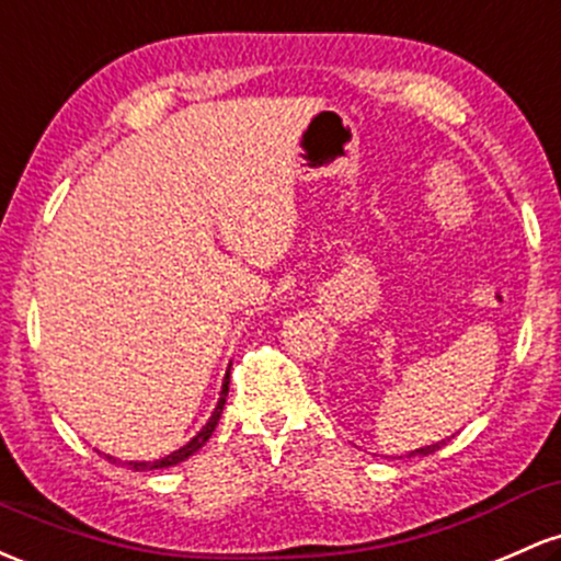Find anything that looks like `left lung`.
Listing matches in <instances>:
<instances>
[{"mask_svg": "<svg viewBox=\"0 0 561 561\" xmlns=\"http://www.w3.org/2000/svg\"><path fill=\"white\" fill-rule=\"evenodd\" d=\"M445 442H447V439L436 442V445H428V447H417V450H412V453H410V458H415V455H421V458H423V455H431V453H436V450H439L442 445H445Z\"/></svg>", "mask_w": 561, "mask_h": 561, "instance_id": "obj_1", "label": "left lung"}]
</instances>
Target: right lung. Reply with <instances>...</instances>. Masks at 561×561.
Masks as SVG:
<instances>
[{"instance_id": "right-lung-1", "label": "right lung", "mask_w": 561, "mask_h": 561, "mask_svg": "<svg viewBox=\"0 0 561 561\" xmlns=\"http://www.w3.org/2000/svg\"><path fill=\"white\" fill-rule=\"evenodd\" d=\"M226 393H229V373H226L224 386H220V399H218V404H215V410H213L210 421H207L205 426H202L199 431H196L194 439H188L186 445L181 447V450H175V453L164 455V458H159V460H130V463H127V466H130L133 471H153V469H170V466H175V463H181V460L191 458V455H194L196 450H199V447H205V442L210 439L213 431H215V426H218L220 412H224V404H226ZM103 455H106V453H103ZM106 458H108V460H116V458H111V455H106Z\"/></svg>"}]
</instances>
